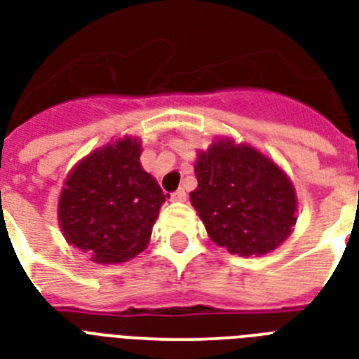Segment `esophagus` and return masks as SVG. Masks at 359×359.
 I'll list each match as a JSON object with an SVG mask.
<instances>
[{"mask_svg":"<svg viewBox=\"0 0 359 359\" xmlns=\"http://www.w3.org/2000/svg\"><path fill=\"white\" fill-rule=\"evenodd\" d=\"M171 201H186V191L184 190H177L171 194Z\"/></svg>","mask_w":359,"mask_h":359,"instance_id":"34e87169","label":"esophagus"}]
</instances>
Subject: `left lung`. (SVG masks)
<instances>
[{
  "label": "left lung",
  "mask_w": 359,
  "mask_h": 359,
  "mask_svg": "<svg viewBox=\"0 0 359 359\" xmlns=\"http://www.w3.org/2000/svg\"><path fill=\"white\" fill-rule=\"evenodd\" d=\"M191 205L208 236L229 253L262 255L276 250L296 224L294 188L285 173L251 147L214 143L196 163Z\"/></svg>",
  "instance_id": "8db88e82"
}]
</instances>
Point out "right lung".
<instances>
[{"label": "right lung", "instance_id": "right-lung-1", "mask_svg": "<svg viewBox=\"0 0 359 359\" xmlns=\"http://www.w3.org/2000/svg\"><path fill=\"white\" fill-rule=\"evenodd\" d=\"M165 196L140 163V141L124 137L87 156L59 197L67 242L95 262H124L145 250Z\"/></svg>", "mask_w": 359, "mask_h": 359}]
</instances>
